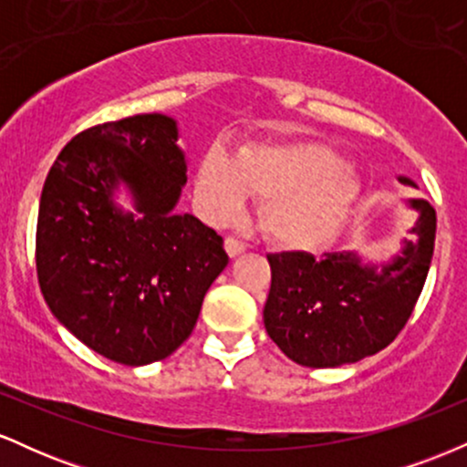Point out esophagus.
I'll return each mask as SVG.
<instances>
[{
    "label": "esophagus",
    "instance_id": "1",
    "mask_svg": "<svg viewBox=\"0 0 467 467\" xmlns=\"http://www.w3.org/2000/svg\"><path fill=\"white\" fill-rule=\"evenodd\" d=\"M223 248H226V252H228V256H230V259H234V256L244 254L245 245L241 244L239 239H233V237H228L226 241H223Z\"/></svg>",
    "mask_w": 467,
    "mask_h": 467
}]
</instances>
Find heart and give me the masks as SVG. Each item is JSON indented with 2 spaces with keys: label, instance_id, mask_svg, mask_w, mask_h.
Instances as JSON below:
<instances>
[{
  "label": "heart",
  "instance_id": "heart-1",
  "mask_svg": "<svg viewBox=\"0 0 467 467\" xmlns=\"http://www.w3.org/2000/svg\"><path fill=\"white\" fill-rule=\"evenodd\" d=\"M203 213L226 223L244 213L248 195L265 197L259 226L287 250L323 248L340 233L362 195V180L320 142L252 144L228 158L213 149L195 173Z\"/></svg>",
  "mask_w": 467,
  "mask_h": 467
}]
</instances>
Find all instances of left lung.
I'll use <instances>...</instances> for the list:
<instances>
[{
    "label": "left lung",
    "mask_w": 467,
    "mask_h": 467,
    "mask_svg": "<svg viewBox=\"0 0 467 467\" xmlns=\"http://www.w3.org/2000/svg\"><path fill=\"white\" fill-rule=\"evenodd\" d=\"M401 184L415 182L398 175ZM417 213L400 248L387 259L358 250L270 254L272 287L264 307L265 331L289 360L309 368H336L382 351L410 318L432 250L437 215L428 200H404Z\"/></svg>",
    "instance_id": "1"
}]
</instances>
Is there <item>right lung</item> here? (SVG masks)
Here are the masks:
<instances>
[{"instance_id":"obj_1","label":"right lung","mask_w":467,"mask_h":467,"mask_svg":"<svg viewBox=\"0 0 467 467\" xmlns=\"http://www.w3.org/2000/svg\"><path fill=\"white\" fill-rule=\"evenodd\" d=\"M186 171L178 120L140 114L78 133L47 173L36 222L41 292L58 323L107 360L169 358L228 265L215 230L175 211Z\"/></svg>"}]
</instances>
